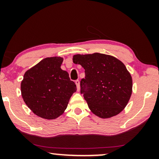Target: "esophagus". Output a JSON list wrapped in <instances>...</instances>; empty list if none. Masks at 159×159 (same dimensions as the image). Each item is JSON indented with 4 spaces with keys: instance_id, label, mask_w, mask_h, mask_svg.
<instances>
[{
    "instance_id": "esophagus-1",
    "label": "esophagus",
    "mask_w": 159,
    "mask_h": 159,
    "mask_svg": "<svg viewBox=\"0 0 159 159\" xmlns=\"http://www.w3.org/2000/svg\"><path fill=\"white\" fill-rule=\"evenodd\" d=\"M75 83H76V85H77V90L80 91V81L79 80H76L75 81Z\"/></svg>"
}]
</instances>
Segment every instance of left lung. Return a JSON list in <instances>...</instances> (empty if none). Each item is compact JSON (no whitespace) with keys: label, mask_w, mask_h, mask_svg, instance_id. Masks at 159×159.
I'll list each match as a JSON object with an SVG mask.
<instances>
[{"label":"left lung","mask_w":159,"mask_h":159,"mask_svg":"<svg viewBox=\"0 0 159 159\" xmlns=\"http://www.w3.org/2000/svg\"><path fill=\"white\" fill-rule=\"evenodd\" d=\"M73 62L84 69L80 93L93 114L103 119L119 114L131 97L132 80L121 61L95 53L73 56Z\"/></svg>","instance_id":"left-lung-1"}]
</instances>
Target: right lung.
<instances>
[{
	"label": "right lung",
	"instance_id": "right-lung-1",
	"mask_svg": "<svg viewBox=\"0 0 159 159\" xmlns=\"http://www.w3.org/2000/svg\"><path fill=\"white\" fill-rule=\"evenodd\" d=\"M63 58H45L26 71L21 83L24 101L37 116L55 119L64 112L77 91L67 71L61 69Z\"/></svg>",
	"mask_w": 159,
	"mask_h": 159
}]
</instances>
